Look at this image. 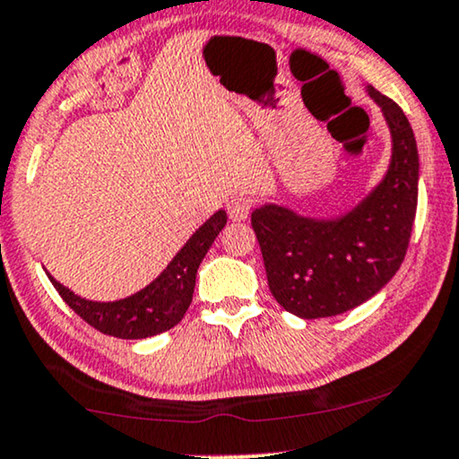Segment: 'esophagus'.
Masks as SVG:
<instances>
[{
    "mask_svg": "<svg viewBox=\"0 0 459 459\" xmlns=\"http://www.w3.org/2000/svg\"><path fill=\"white\" fill-rule=\"evenodd\" d=\"M252 207H254L252 199H247V197H235V199L229 204V216H230V220H237V222H239V220H246V218L249 216V212H252Z\"/></svg>",
    "mask_w": 459,
    "mask_h": 459,
    "instance_id": "esophagus-1",
    "label": "esophagus"
}]
</instances>
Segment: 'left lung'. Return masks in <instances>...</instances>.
<instances>
[{
	"mask_svg": "<svg viewBox=\"0 0 459 459\" xmlns=\"http://www.w3.org/2000/svg\"><path fill=\"white\" fill-rule=\"evenodd\" d=\"M393 134L382 185L338 220H308L279 205L252 213L271 293L287 313L321 319L376 296L405 260L418 207V146L393 98L369 88Z\"/></svg>",
	"mask_w": 459,
	"mask_h": 459,
	"instance_id": "obj_1",
	"label": "left lung"
}]
</instances>
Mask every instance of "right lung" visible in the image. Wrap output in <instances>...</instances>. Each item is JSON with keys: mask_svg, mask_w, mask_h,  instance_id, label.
Instances as JSON below:
<instances>
[{"mask_svg": "<svg viewBox=\"0 0 459 459\" xmlns=\"http://www.w3.org/2000/svg\"><path fill=\"white\" fill-rule=\"evenodd\" d=\"M226 224V212L220 210L201 226L186 246L176 254V258L169 262L166 271L140 290L134 296L119 302H91L75 296L52 281L60 298L82 316V319L98 332L115 335L121 340H143L172 329L176 323L182 321V316L191 307L195 279H197V268L201 260L205 258L207 249L212 247L220 230Z\"/></svg>", "mask_w": 459, "mask_h": 459, "instance_id": "1", "label": "right lung"}]
</instances>
